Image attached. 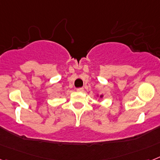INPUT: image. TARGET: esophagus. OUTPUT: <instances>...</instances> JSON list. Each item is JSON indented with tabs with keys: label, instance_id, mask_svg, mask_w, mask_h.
Masks as SVG:
<instances>
[{
	"label": "esophagus",
	"instance_id": "esophagus-1",
	"mask_svg": "<svg viewBox=\"0 0 160 160\" xmlns=\"http://www.w3.org/2000/svg\"><path fill=\"white\" fill-rule=\"evenodd\" d=\"M76 91H77V92H84V88H78L77 89H76Z\"/></svg>",
	"mask_w": 160,
	"mask_h": 160
}]
</instances>
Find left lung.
<instances>
[{"label": "left lung", "instance_id": "8db88e82", "mask_svg": "<svg viewBox=\"0 0 160 160\" xmlns=\"http://www.w3.org/2000/svg\"><path fill=\"white\" fill-rule=\"evenodd\" d=\"M103 97V95H100V98H102Z\"/></svg>", "mask_w": 160, "mask_h": 160}]
</instances>
